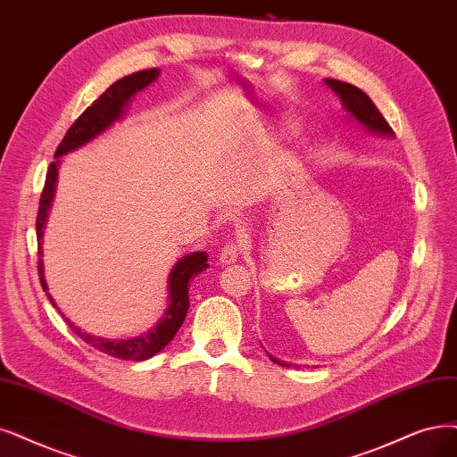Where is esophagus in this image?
<instances>
[{
  "label": "esophagus",
  "instance_id": "esophagus-1",
  "mask_svg": "<svg viewBox=\"0 0 457 457\" xmlns=\"http://www.w3.org/2000/svg\"><path fill=\"white\" fill-rule=\"evenodd\" d=\"M243 245L241 241H228L222 250H220V256H218V262L220 265H229L233 262H237L239 256L243 254Z\"/></svg>",
  "mask_w": 457,
  "mask_h": 457
}]
</instances>
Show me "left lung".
Returning <instances> with one entry per match:
<instances>
[{
	"instance_id": "8db88e82",
	"label": "left lung",
	"mask_w": 457,
	"mask_h": 457,
	"mask_svg": "<svg viewBox=\"0 0 457 457\" xmlns=\"http://www.w3.org/2000/svg\"><path fill=\"white\" fill-rule=\"evenodd\" d=\"M328 87H331V90H335V94L343 99V105L345 109L356 118L358 122H361L365 128H369L370 131H378L382 135H394L392 126L386 122V118L382 116V112L377 109V105L370 101V97L360 90L358 87H353L350 82H343V80H337V79H328ZM269 360L278 363V365H288L290 363H284L273 356H269Z\"/></svg>"
}]
</instances>
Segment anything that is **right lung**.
<instances>
[{"instance_id":"1","label":"right lung","mask_w":457,"mask_h":457,"mask_svg":"<svg viewBox=\"0 0 457 457\" xmlns=\"http://www.w3.org/2000/svg\"><path fill=\"white\" fill-rule=\"evenodd\" d=\"M160 75V70L156 67H150V70H141L135 71L120 80H116L114 84L101 94L94 104L84 111L77 120L73 122V126L67 129L65 137L62 139V143L58 145L54 158H60L67 152H71L79 146H82L84 143H88L90 139H94L96 135H99L101 131H105L114 120L120 118L124 107L128 105V101L131 99L133 94H137L139 90H143L145 87L154 80ZM56 175H58V160L48 165L46 171V179H45V186L41 192V199H39V211H37V222H36V231H37V245H39V260H37V271H39V280L43 290L46 292V282L43 277V262H41V237H43V228L46 222V214L50 209V203H53V195H54V186H56ZM209 267L207 263V254L205 252H195V254L186 256L184 260H180L175 269L169 275V307L163 314V318L158 322V326L152 329L146 335L135 337V339L129 341H107L101 339V337H94L87 331H80L75 324H71L62 312V316L65 318L67 326L71 328V331H75L77 337L94 346L96 350L109 353L112 358L118 360H131V361H143L154 356L162 348H165L169 343L173 341V337L177 335L179 328L182 326L186 312H188L190 307V297H188V290H190V280L199 275L201 271H205ZM50 297V294H46ZM50 303L56 307V303L50 297Z\"/></svg>"}]
</instances>
